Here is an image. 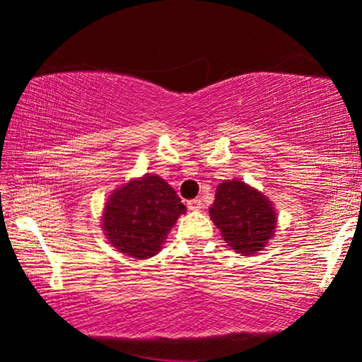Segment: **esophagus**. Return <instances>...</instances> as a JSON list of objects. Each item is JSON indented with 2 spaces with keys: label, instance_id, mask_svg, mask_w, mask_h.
I'll return each mask as SVG.
<instances>
[{
  "label": "esophagus",
  "instance_id": "obj_1",
  "mask_svg": "<svg viewBox=\"0 0 362 362\" xmlns=\"http://www.w3.org/2000/svg\"><path fill=\"white\" fill-rule=\"evenodd\" d=\"M187 207H189L191 211H201L202 209V201L197 197V199H192L187 202Z\"/></svg>",
  "mask_w": 362,
  "mask_h": 362
}]
</instances>
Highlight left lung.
Wrapping results in <instances>:
<instances>
[{
	"label": "left lung",
	"instance_id": "8db88e82",
	"mask_svg": "<svg viewBox=\"0 0 362 362\" xmlns=\"http://www.w3.org/2000/svg\"><path fill=\"white\" fill-rule=\"evenodd\" d=\"M209 216L227 245L242 255L264 250L279 219L274 202L240 180H226L217 186Z\"/></svg>",
	"mask_w": 362,
	"mask_h": 362
}]
</instances>
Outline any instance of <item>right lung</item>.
<instances>
[{"instance_id": "right-lung-1", "label": "right lung", "mask_w": 362, "mask_h": 362, "mask_svg": "<svg viewBox=\"0 0 362 362\" xmlns=\"http://www.w3.org/2000/svg\"><path fill=\"white\" fill-rule=\"evenodd\" d=\"M181 214L186 206L176 191L161 176L146 173L112 192L100 226L118 252L141 260L161 250Z\"/></svg>"}]
</instances>
